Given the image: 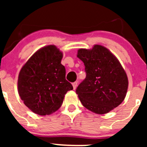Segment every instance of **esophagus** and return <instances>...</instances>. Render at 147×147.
I'll return each instance as SVG.
<instances>
[{
	"instance_id": "1",
	"label": "esophagus",
	"mask_w": 147,
	"mask_h": 147,
	"mask_svg": "<svg viewBox=\"0 0 147 147\" xmlns=\"http://www.w3.org/2000/svg\"><path fill=\"white\" fill-rule=\"evenodd\" d=\"M72 86H73L74 90H75L77 87V86H78V82H75L72 83Z\"/></svg>"
}]
</instances>
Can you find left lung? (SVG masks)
Here are the masks:
<instances>
[{
  "label": "left lung",
  "instance_id": "obj_1",
  "mask_svg": "<svg viewBox=\"0 0 147 147\" xmlns=\"http://www.w3.org/2000/svg\"><path fill=\"white\" fill-rule=\"evenodd\" d=\"M78 57L84 63L86 78L76 89L83 106L103 115L119 106L125 98L128 79L119 60L106 47L80 49Z\"/></svg>",
  "mask_w": 147,
  "mask_h": 147
}]
</instances>
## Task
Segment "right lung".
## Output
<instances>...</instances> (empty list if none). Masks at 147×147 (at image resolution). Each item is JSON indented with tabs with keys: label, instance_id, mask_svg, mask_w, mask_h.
<instances>
[{
	"label": "right lung",
	"instance_id": "right-lung-1",
	"mask_svg": "<svg viewBox=\"0 0 147 147\" xmlns=\"http://www.w3.org/2000/svg\"><path fill=\"white\" fill-rule=\"evenodd\" d=\"M63 53L47 45L34 53L20 69L18 93L26 106L40 115H50L61 107L67 92L73 90L65 79Z\"/></svg>",
	"mask_w": 147,
	"mask_h": 147
}]
</instances>
